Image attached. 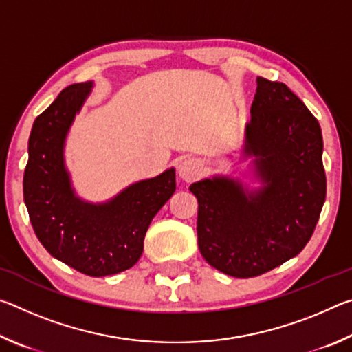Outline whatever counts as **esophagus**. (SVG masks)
<instances>
[{
    "label": "esophagus",
    "instance_id": "1",
    "mask_svg": "<svg viewBox=\"0 0 352 352\" xmlns=\"http://www.w3.org/2000/svg\"><path fill=\"white\" fill-rule=\"evenodd\" d=\"M200 175V164L192 158H184L178 164V177L182 178L183 182L190 183L197 180Z\"/></svg>",
    "mask_w": 352,
    "mask_h": 352
}]
</instances>
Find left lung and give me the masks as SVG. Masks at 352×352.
I'll return each mask as SVG.
<instances>
[{
    "mask_svg": "<svg viewBox=\"0 0 352 352\" xmlns=\"http://www.w3.org/2000/svg\"><path fill=\"white\" fill-rule=\"evenodd\" d=\"M242 160L253 157L258 188L214 175L192 183L199 248L208 264L253 278L284 264L312 237L326 199L317 119L281 82L256 79Z\"/></svg>",
    "mask_w": 352,
    "mask_h": 352,
    "instance_id": "1",
    "label": "left lung"
}]
</instances>
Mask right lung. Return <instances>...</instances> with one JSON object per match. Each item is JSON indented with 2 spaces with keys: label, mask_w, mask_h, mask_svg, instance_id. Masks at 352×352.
Instances as JSON below:
<instances>
[{
  "label": "right lung",
  "mask_w": 352,
  "mask_h": 352,
  "mask_svg": "<svg viewBox=\"0 0 352 352\" xmlns=\"http://www.w3.org/2000/svg\"><path fill=\"white\" fill-rule=\"evenodd\" d=\"M91 88V80L67 87L34 121L23 194L41 245L77 272L99 278L138 262L148 225L175 192V169L130 184L102 204L80 199L63 152Z\"/></svg>",
  "instance_id": "1"
}]
</instances>
